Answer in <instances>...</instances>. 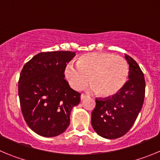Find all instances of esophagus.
I'll return each mask as SVG.
<instances>
[{"instance_id":"esophagus-1","label":"esophagus","mask_w":160,"mask_h":160,"mask_svg":"<svg viewBox=\"0 0 160 160\" xmlns=\"http://www.w3.org/2000/svg\"><path fill=\"white\" fill-rule=\"evenodd\" d=\"M87 97V96H86V95H84V94H81V96H80V99H81V100H83V99H84V98H86Z\"/></svg>"}]
</instances>
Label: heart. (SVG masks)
<instances>
[{"label": "heart", "instance_id": "1", "mask_svg": "<svg viewBox=\"0 0 160 160\" xmlns=\"http://www.w3.org/2000/svg\"><path fill=\"white\" fill-rule=\"evenodd\" d=\"M129 76L128 64L123 57L108 52H93L83 55L77 66L66 65L64 77L77 91L88 85L91 90L103 98L116 96L124 87Z\"/></svg>", "mask_w": 160, "mask_h": 160}]
</instances>
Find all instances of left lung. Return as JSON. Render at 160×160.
<instances>
[{"mask_svg":"<svg viewBox=\"0 0 160 160\" xmlns=\"http://www.w3.org/2000/svg\"><path fill=\"white\" fill-rule=\"evenodd\" d=\"M129 64L127 83L116 96L96 99L92 113V126L105 139H113L124 136L136 121L145 96L144 76L136 61L125 54Z\"/></svg>","mask_w":160,"mask_h":160,"instance_id":"8db88e82","label":"left lung"}]
</instances>
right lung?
I'll return each instance as SVG.
<instances>
[{
    "label": "right lung",
    "instance_id": "1",
    "mask_svg": "<svg viewBox=\"0 0 160 160\" xmlns=\"http://www.w3.org/2000/svg\"><path fill=\"white\" fill-rule=\"evenodd\" d=\"M74 52H41L24 64L18 82L21 112L30 128L44 137L65 132L70 113L80 101V93L64 80V68Z\"/></svg>",
    "mask_w": 160,
    "mask_h": 160
}]
</instances>
